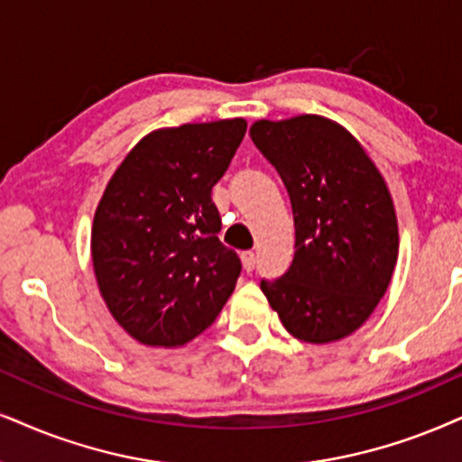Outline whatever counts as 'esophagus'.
<instances>
[{
    "instance_id": "obj_1",
    "label": "esophagus",
    "mask_w": 462,
    "mask_h": 462,
    "mask_svg": "<svg viewBox=\"0 0 462 462\" xmlns=\"http://www.w3.org/2000/svg\"><path fill=\"white\" fill-rule=\"evenodd\" d=\"M241 262H243V268L247 273H251L255 268V255L251 254V251H245V254H241Z\"/></svg>"
}]
</instances>
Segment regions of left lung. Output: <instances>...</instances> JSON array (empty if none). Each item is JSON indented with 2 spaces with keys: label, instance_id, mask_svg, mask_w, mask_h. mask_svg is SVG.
<instances>
[{
  "label": "left lung",
  "instance_id": "left-lung-1",
  "mask_svg": "<svg viewBox=\"0 0 462 462\" xmlns=\"http://www.w3.org/2000/svg\"><path fill=\"white\" fill-rule=\"evenodd\" d=\"M249 136L277 168L296 227L290 271L260 288L291 337L341 341L375 311L399 258L386 180L352 132L328 116L260 119Z\"/></svg>",
  "mask_w": 462,
  "mask_h": 462
}]
</instances>
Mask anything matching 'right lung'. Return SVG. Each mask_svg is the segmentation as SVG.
Returning a JSON list of instances; mask_svg holds the SVG:
<instances>
[{
	"mask_svg": "<svg viewBox=\"0 0 462 462\" xmlns=\"http://www.w3.org/2000/svg\"><path fill=\"white\" fill-rule=\"evenodd\" d=\"M247 130L236 119L140 138L97 202L91 260L115 322L149 347H180L215 322L241 274L221 245L211 189Z\"/></svg>",
	"mask_w": 462,
	"mask_h": 462,
	"instance_id": "1",
	"label": "right lung"
}]
</instances>
